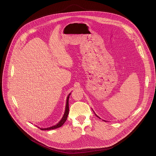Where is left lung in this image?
I'll return each mask as SVG.
<instances>
[{
    "label": "left lung",
    "instance_id": "1",
    "mask_svg": "<svg viewBox=\"0 0 156 156\" xmlns=\"http://www.w3.org/2000/svg\"><path fill=\"white\" fill-rule=\"evenodd\" d=\"M94 114H95V115H96V117H98V118H99V119H101V118H100V117H98V115H96V114H95V113H94Z\"/></svg>",
    "mask_w": 156,
    "mask_h": 156
}]
</instances>
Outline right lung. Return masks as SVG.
Segmentation results:
<instances>
[{"label":"right lung","instance_id":"add662e5","mask_svg":"<svg viewBox=\"0 0 156 156\" xmlns=\"http://www.w3.org/2000/svg\"><path fill=\"white\" fill-rule=\"evenodd\" d=\"M70 94V93L68 95V96L67 98L65 112V114H64L63 117H62V120L58 122V123H57L55 126H53L52 127H48V128H42V129L41 128V130H51V129H57V128H58V127H61L65 122V121H66V120H67L68 115L69 114V98Z\"/></svg>","mask_w":156,"mask_h":156}]
</instances>
